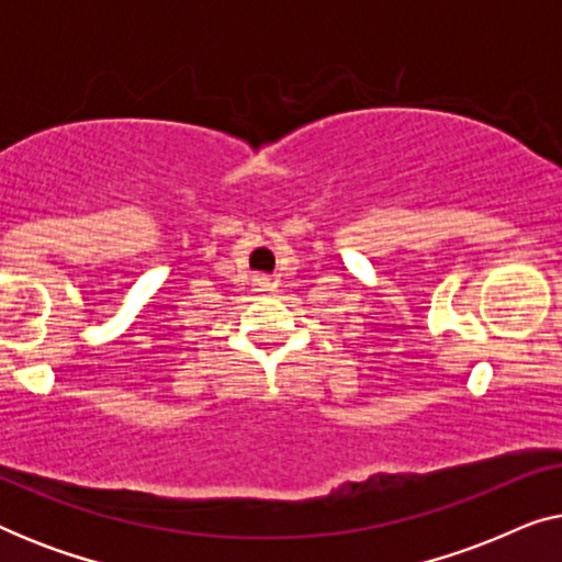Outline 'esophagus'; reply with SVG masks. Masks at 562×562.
Wrapping results in <instances>:
<instances>
[{"mask_svg":"<svg viewBox=\"0 0 562 562\" xmlns=\"http://www.w3.org/2000/svg\"><path fill=\"white\" fill-rule=\"evenodd\" d=\"M256 283H258V286H260V289H263V291H271V286H273V283H271V279H263V276H260V279H258Z\"/></svg>","mask_w":562,"mask_h":562,"instance_id":"34e87169","label":"esophagus"}]
</instances>
